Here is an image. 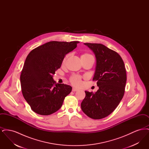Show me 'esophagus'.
I'll list each match as a JSON object with an SVG mask.
<instances>
[{"label":"esophagus","mask_w":149,"mask_h":149,"mask_svg":"<svg viewBox=\"0 0 149 149\" xmlns=\"http://www.w3.org/2000/svg\"><path fill=\"white\" fill-rule=\"evenodd\" d=\"M72 92H77V91H78L79 90H78V89L75 88H72Z\"/></svg>","instance_id":"1"}]
</instances>
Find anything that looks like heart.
<instances>
[{
  "mask_svg": "<svg viewBox=\"0 0 149 149\" xmlns=\"http://www.w3.org/2000/svg\"><path fill=\"white\" fill-rule=\"evenodd\" d=\"M70 54H67L65 56L64 60H63V64H65L66 60H68V57L70 56ZM88 57L94 58L92 55H91L89 54H88V53L83 54L81 55V58H88ZM70 81L73 85H76V86H79V85H80L81 83V79L80 78V77H79L78 75H73L72 77H71V79H70Z\"/></svg>",
  "mask_w": 149,
  "mask_h": 149,
  "instance_id": "1",
  "label": "heart"
}]
</instances>
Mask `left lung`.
Returning a JSON list of instances; mask_svg holds the SVG:
<instances>
[{
  "label": "left lung",
  "mask_w": 149,
  "mask_h": 149,
  "mask_svg": "<svg viewBox=\"0 0 149 149\" xmlns=\"http://www.w3.org/2000/svg\"><path fill=\"white\" fill-rule=\"evenodd\" d=\"M96 58L93 80L99 89L95 93L85 91L81 103L83 112L89 117L99 120L109 115L122 99L127 80L125 64L120 55L100 43H84Z\"/></svg>",
  "instance_id": "8db88e82"
}]
</instances>
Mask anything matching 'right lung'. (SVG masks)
<instances>
[{
    "instance_id": "add662e5",
    "label": "right lung",
    "mask_w": 149,
    "mask_h": 149,
    "mask_svg": "<svg viewBox=\"0 0 149 149\" xmlns=\"http://www.w3.org/2000/svg\"><path fill=\"white\" fill-rule=\"evenodd\" d=\"M78 43L50 41L32 50L26 57L20 77L22 92L36 113L47 116L56 112L71 92V86L57 84L53 75Z\"/></svg>"
}]
</instances>
